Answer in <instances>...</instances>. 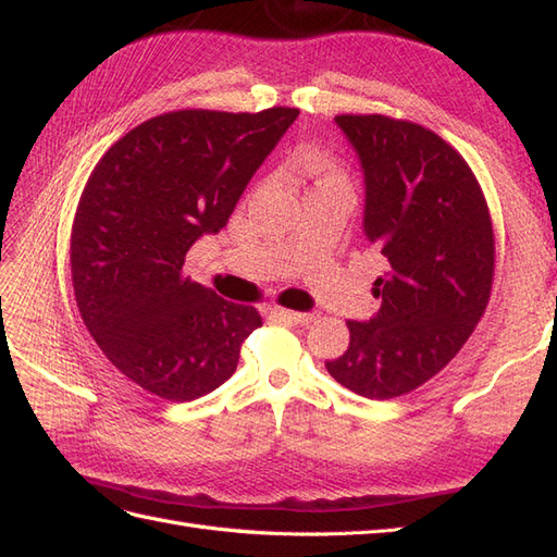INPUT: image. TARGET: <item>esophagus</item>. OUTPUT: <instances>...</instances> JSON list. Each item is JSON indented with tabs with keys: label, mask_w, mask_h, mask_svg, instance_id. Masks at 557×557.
I'll list each match as a JSON object with an SVG mask.
<instances>
[{
	"label": "esophagus",
	"mask_w": 557,
	"mask_h": 557,
	"mask_svg": "<svg viewBox=\"0 0 557 557\" xmlns=\"http://www.w3.org/2000/svg\"><path fill=\"white\" fill-rule=\"evenodd\" d=\"M272 315L276 320H285V323H295V325H309L315 320L313 313H301V311H290V309H281V307L272 309Z\"/></svg>",
	"instance_id": "esophagus-1"
}]
</instances>
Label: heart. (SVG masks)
<instances>
[{
  "instance_id": "obj_1",
  "label": "heart",
  "mask_w": 557,
  "mask_h": 557,
  "mask_svg": "<svg viewBox=\"0 0 557 557\" xmlns=\"http://www.w3.org/2000/svg\"><path fill=\"white\" fill-rule=\"evenodd\" d=\"M307 170H309V174L315 176V185L342 181V172L336 170V164H334L332 160H327V158L313 156V158L307 162Z\"/></svg>"
}]
</instances>
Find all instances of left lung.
<instances>
[{
  "instance_id": "left-lung-1",
  "label": "left lung",
  "mask_w": 557,
  "mask_h": 557,
  "mask_svg": "<svg viewBox=\"0 0 557 557\" xmlns=\"http://www.w3.org/2000/svg\"><path fill=\"white\" fill-rule=\"evenodd\" d=\"M362 164L364 237L387 260L381 309L348 320L350 344L325 362L367 399L416 391L458 356L495 274V234L481 185L440 134L387 115H336Z\"/></svg>"
}]
</instances>
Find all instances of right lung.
I'll return each instance as SVG.
<instances>
[{
    "mask_svg": "<svg viewBox=\"0 0 557 557\" xmlns=\"http://www.w3.org/2000/svg\"><path fill=\"white\" fill-rule=\"evenodd\" d=\"M299 109H183L117 139L83 188L72 283L83 323L113 367L170 401L225 383L260 313L183 274L185 252L227 225Z\"/></svg>",
    "mask_w": 557,
    "mask_h": 557,
    "instance_id": "1",
    "label": "right lung"
}]
</instances>
